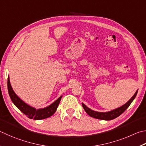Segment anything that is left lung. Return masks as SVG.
<instances>
[{
	"instance_id": "left-lung-1",
	"label": "left lung",
	"mask_w": 146,
	"mask_h": 146,
	"mask_svg": "<svg viewBox=\"0 0 146 146\" xmlns=\"http://www.w3.org/2000/svg\"><path fill=\"white\" fill-rule=\"evenodd\" d=\"M137 92H138V90L136 91V92L135 93L133 96L131 98V99L129 100L128 102L126 103L125 104H124L123 105H122L121 107H119L117 108H115L114 110L109 111V112H96V111L92 110L91 109V108L87 107V106L85 104H84L83 103H82V105L84 110L86 111L87 114L91 116V117L101 119V120H106V121L112 120V119H113L119 117V115L122 114V113H123L124 111L128 108V107L130 105L131 102H133L135 98Z\"/></svg>"
}]
</instances>
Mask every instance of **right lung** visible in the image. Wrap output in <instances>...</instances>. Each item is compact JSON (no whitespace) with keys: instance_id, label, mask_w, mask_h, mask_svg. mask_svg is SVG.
<instances>
[{"instance_id":"add662e5","label":"right lung","mask_w":146,"mask_h":146,"mask_svg":"<svg viewBox=\"0 0 146 146\" xmlns=\"http://www.w3.org/2000/svg\"><path fill=\"white\" fill-rule=\"evenodd\" d=\"M7 89H8L10 98L13 103L16 105V107L21 112H22L25 115H27V117L33 119L34 120H41V119H46L52 116L57 110L58 105H59L60 101L62 97V96H60L56 101H55L54 103H52L51 105L46 107L36 109V108L25 103L16 94L10 84L9 76L7 79Z\"/></svg>"}]
</instances>
